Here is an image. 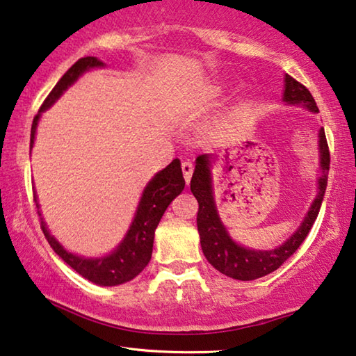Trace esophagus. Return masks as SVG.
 <instances>
[{
  "mask_svg": "<svg viewBox=\"0 0 356 356\" xmlns=\"http://www.w3.org/2000/svg\"><path fill=\"white\" fill-rule=\"evenodd\" d=\"M182 172H184V179H185V182L190 184L191 176H193V165H191V161L185 160V161L182 163Z\"/></svg>",
  "mask_w": 356,
  "mask_h": 356,
  "instance_id": "obj_1",
  "label": "esophagus"
}]
</instances>
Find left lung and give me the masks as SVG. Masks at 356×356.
<instances>
[{"instance_id":"left-lung-1","label":"left lung","mask_w":356,"mask_h":356,"mask_svg":"<svg viewBox=\"0 0 356 356\" xmlns=\"http://www.w3.org/2000/svg\"><path fill=\"white\" fill-rule=\"evenodd\" d=\"M284 101L290 104H302L307 107L310 112H318L317 103L309 90L298 82L291 76H285V92ZM320 138V158H321V169H323V176L318 179V195L315 198L314 204L310 206L306 218L300 228L295 231V234L274 250H250L244 249L236 244L229 238L227 229L220 222L216 202L212 196V182L211 172H209V156L201 155L196 158V166L193 177L190 182V190L198 200V231L201 238V249L207 261L220 273L228 275L231 279L238 280H255L268 275L273 270L279 269L293 253H295L302 241L307 238L310 228L317 218L321 201H323L326 182H328V171H330V149L326 143L325 129L321 128L318 133Z\"/></svg>"}]
</instances>
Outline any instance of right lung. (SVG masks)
Segmentation results:
<instances>
[{"label":"right lung","instance_id":"obj_1","mask_svg":"<svg viewBox=\"0 0 356 356\" xmlns=\"http://www.w3.org/2000/svg\"><path fill=\"white\" fill-rule=\"evenodd\" d=\"M103 66V61H99L97 56H83L79 58L70 70H67L63 77L56 82V86L52 88V92L47 95L44 103L39 107V112L33 118L31 125V138L30 145L33 147L35 143V133L38 127V120L41 112L52 106L60 95L71 86L76 79L82 74L83 71L90 70V67ZM185 187V180L182 176V168H180V161L172 160L169 165L156 174V176L150 180L147 187H145L143 198H140L139 207L136 211V217L129 228L127 238L118 245L115 252H112L109 257L88 259L82 258L72 253L66 252L58 242L54 239V236L49 234V231L44 225L41 218V228L42 233L49 241V244L55 250L66 264L86 277L87 280L93 282V284L112 286L120 285L125 282L136 277L138 274L143 273V269L147 266L152 258V249H154V236L155 229L160 223V220L165 213L166 207L171 204V201L176 198L177 195L182 193ZM36 202V195H35ZM38 207V202H36ZM39 213V211H38ZM41 216V213H39Z\"/></svg>","mask_w":356,"mask_h":356}]
</instances>
